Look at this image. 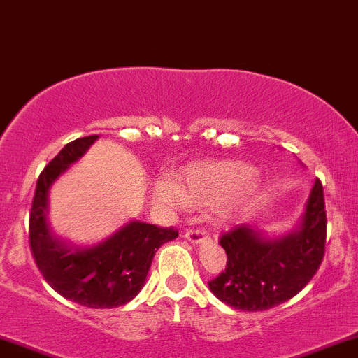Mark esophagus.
I'll use <instances>...</instances> for the list:
<instances>
[{
    "mask_svg": "<svg viewBox=\"0 0 358 358\" xmlns=\"http://www.w3.org/2000/svg\"><path fill=\"white\" fill-rule=\"evenodd\" d=\"M186 239L191 242V244H201V242H205L206 239H210L208 234L203 232V230L199 229H193L189 230V232L186 234Z\"/></svg>",
    "mask_w": 358,
    "mask_h": 358,
    "instance_id": "1",
    "label": "esophagus"
}]
</instances>
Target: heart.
I'll return each instance as SVG.
<instances>
[{
  "label": "heart",
  "mask_w": 358,
  "mask_h": 358,
  "mask_svg": "<svg viewBox=\"0 0 358 358\" xmlns=\"http://www.w3.org/2000/svg\"><path fill=\"white\" fill-rule=\"evenodd\" d=\"M255 178L256 169L249 164L206 160L184 167L178 182L162 180L157 187V196L172 205L220 206L227 202L225 210L229 213H244L252 205L251 199L244 198L249 193L245 187L251 186ZM237 194L239 199L235 197Z\"/></svg>",
  "instance_id": "1"
}]
</instances>
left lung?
<instances>
[{
  "instance_id": "left-lung-1",
  "label": "left lung",
  "mask_w": 358,
  "mask_h": 358,
  "mask_svg": "<svg viewBox=\"0 0 358 358\" xmlns=\"http://www.w3.org/2000/svg\"><path fill=\"white\" fill-rule=\"evenodd\" d=\"M326 244L322 184L316 180L301 222L282 236L237 225L220 237L227 268L208 282L215 297L237 310H266L297 295L321 266Z\"/></svg>"
}]
</instances>
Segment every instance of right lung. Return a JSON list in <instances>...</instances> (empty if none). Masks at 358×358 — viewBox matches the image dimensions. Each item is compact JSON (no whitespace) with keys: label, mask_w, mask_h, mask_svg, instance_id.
I'll return each instance as SVG.
<instances>
[{"label":"right lung","mask_w":358,"mask_h":358,"mask_svg":"<svg viewBox=\"0 0 358 358\" xmlns=\"http://www.w3.org/2000/svg\"><path fill=\"white\" fill-rule=\"evenodd\" d=\"M97 138L99 134H92L64 145L41 172L30 210L29 237L37 268L57 294L92 309H113L140 294L155 252L179 232L172 227L162 229L131 220L92 245L73 244L52 232L48 222L51 186Z\"/></svg>","instance_id":"obj_1"}]
</instances>
